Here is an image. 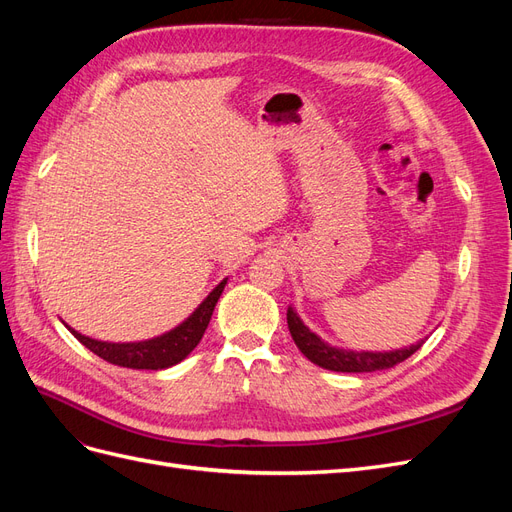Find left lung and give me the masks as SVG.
<instances>
[{"label":"left lung","mask_w":512,"mask_h":512,"mask_svg":"<svg viewBox=\"0 0 512 512\" xmlns=\"http://www.w3.org/2000/svg\"><path fill=\"white\" fill-rule=\"evenodd\" d=\"M288 329L294 339V344L307 356L309 361L322 369H331V371H342V374H363V371H382V369H391L397 363L406 361L408 356H412L418 348L425 344V339H418L416 344L406 346V348H397L389 352H371V350H346V348H337L331 346L329 342L314 333L307 324L301 320L297 314V309L292 305L288 307Z\"/></svg>","instance_id":"obj_1"}]
</instances>
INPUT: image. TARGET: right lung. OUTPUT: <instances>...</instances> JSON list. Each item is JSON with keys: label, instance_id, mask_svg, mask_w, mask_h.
Returning a JSON list of instances; mask_svg holds the SVG:
<instances>
[{"label": "right lung", "instance_id": "add662e5", "mask_svg": "<svg viewBox=\"0 0 512 512\" xmlns=\"http://www.w3.org/2000/svg\"><path fill=\"white\" fill-rule=\"evenodd\" d=\"M226 282L228 277H224V280L207 294L203 303H200L181 324H177L175 329H170L158 337L143 339V342H102V339L87 337L68 327L66 322L64 324L85 348H89L108 363L130 369H166L181 363L185 356L198 346L200 339H203L215 303L222 297Z\"/></svg>", "mask_w": 512, "mask_h": 512}]
</instances>
